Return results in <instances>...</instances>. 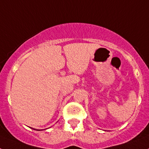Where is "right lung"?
Returning a JSON list of instances; mask_svg holds the SVG:
<instances>
[{
    "label": "right lung",
    "mask_w": 149,
    "mask_h": 149,
    "mask_svg": "<svg viewBox=\"0 0 149 149\" xmlns=\"http://www.w3.org/2000/svg\"><path fill=\"white\" fill-rule=\"evenodd\" d=\"M34 130H35V129H34ZM37 131H40V130H37Z\"/></svg>",
    "instance_id": "add662e5"
}]
</instances>
